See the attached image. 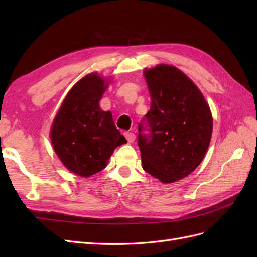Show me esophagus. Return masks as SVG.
I'll list each match as a JSON object with an SVG mask.
<instances>
[{
    "instance_id": "esophagus-1",
    "label": "esophagus",
    "mask_w": 257,
    "mask_h": 257,
    "mask_svg": "<svg viewBox=\"0 0 257 257\" xmlns=\"http://www.w3.org/2000/svg\"><path fill=\"white\" fill-rule=\"evenodd\" d=\"M124 136H125V138L127 139L128 143H133L135 141V138H136L135 134L131 133V132H125V133H124Z\"/></svg>"
}]
</instances>
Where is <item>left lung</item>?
Instances as JSON below:
<instances>
[{
	"instance_id": "obj_1",
	"label": "left lung",
	"mask_w": 257,
	"mask_h": 257,
	"mask_svg": "<svg viewBox=\"0 0 257 257\" xmlns=\"http://www.w3.org/2000/svg\"><path fill=\"white\" fill-rule=\"evenodd\" d=\"M150 110L138 125L143 168L163 183L189 176L204 160L211 141L212 114L204 95L173 65L145 69ZM147 129L149 134H144Z\"/></svg>"
}]
</instances>
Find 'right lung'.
<instances>
[{"label": "right lung", "instance_id": "1", "mask_svg": "<svg viewBox=\"0 0 257 257\" xmlns=\"http://www.w3.org/2000/svg\"><path fill=\"white\" fill-rule=\"evenodd\" d=\"M108 81L96 73L84 76L69 90L53 120L50 138L63 165L80 177H90L107 165L126 139L115 127L110 111L99 100Z\"/></svg>", "mask_w": 257, "mask_h": 257}]
</instances>
